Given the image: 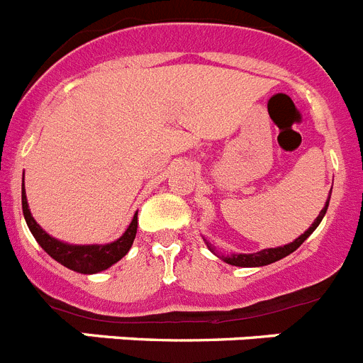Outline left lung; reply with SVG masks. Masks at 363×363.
Returning <instances> with one entry per match:
<instances>
[{
    "label": "left lung",
    "mask_w": 363,
    "mask_h": 363,
    "mask_svg": "<svg viewBox=\"0 0 363 363\" xmlns=\"http://www.w3.org/2000/svg\"><path fill=\"white\" fill-rule=\"evenodd\" d=\"M333 189V187H331ZM329 200H331V194H329V198H327L325 201V207H323L322 211H320L318 218L314 220L313 225L309 227V229L306 230V233L301 234V236H298L294 242L287 243V245L284 247H274V249H264V251L259 252H252V255H230V256H225V255H218L216 252V247L211 245L207 240H205V243H207V247L211 249V252H214V255L218 256V258H221L225 264L229 265H236V267H262V265H269L272 264V262H278V259L285 258V256H289L291 252H294L298 249V247L301 245V243L306 242L307 238H309L311 234L314 233V229L320 225V221H322V218L325 216L327 213V207H329Z\"/></svg>",
    "instance_id": "8db88e82"
}]
</instances>
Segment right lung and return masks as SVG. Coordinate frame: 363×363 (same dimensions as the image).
I'll return each mask as SVG.
<instances>
[{
  "instance_id": "obj_1",
  "label": "right lung",
  "mask_w": 363,
  "mask_h": 363,
  "mask_svg": "<svg viewBox=\"0 0 363 363\" xmlns=\"http://www.w3.org/2000/svg\"><path fill=\"white\" fill-rule=\"evenodd\" d=\"M21 207H23V216L27 221L28 229H30L32 236L36 238V242L40 243L41 249H43L50 258H54L56 262H60L62 265H65L67 269L76 272H82V274H94V272H101L105 269H108L111 265H114L116 262H120L129 249L133 247L134 238H136L138 230V213L134 214L130 225L127 227L123 234L116 242L105 243V245H70V243L60 242V240L52 238L50 234L45 233L40 227L34 218H32L30 209H28L27 194H25V184L21 185Z\"/></svg>"
}]
</instances>
